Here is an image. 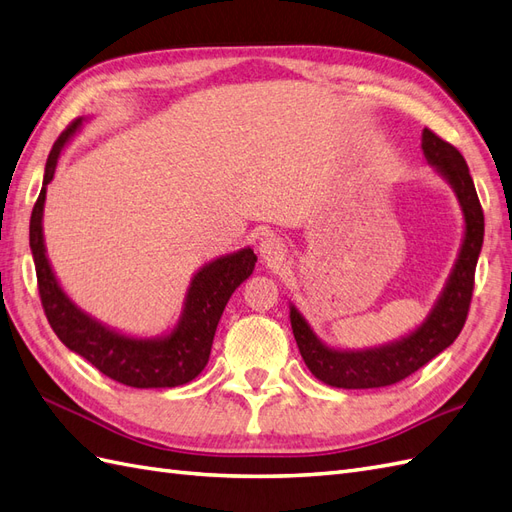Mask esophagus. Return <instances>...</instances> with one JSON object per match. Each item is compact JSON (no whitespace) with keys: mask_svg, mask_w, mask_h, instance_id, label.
I'll use <instances>...</instances> for the list:
<instances>
[{"mask_svg":"<svg viewBox=\"0 0 512 512\" xmlns=\"http://www.w3.org/2000/svg\"><path fill=\"white\" fill-rule=\"evenodd\" d=\"M257 251H259V257L268 261V264H272V266L281 264L283 257H285V246L277 238V235H266V238H261Z\"/></svg>","mask_w":512,"mask_h":512,"instance_id":"1","label":"esophagus"}]
</instances>
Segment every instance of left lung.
<instances>
[{
  "label": "left lung",
  "mask_w": 512,
  "mask_h": 512,
  "mask_svg": "<svg viewBox=\"0 0 512 512\" xmlns=\"http://www.w3.org/2000/svg\"><path fill=\"white\" fill-rule=\"evenodd\" d=\"M422 151L439 177L450 183L461 205L465 227L458 257L426 320L406 335L374 348L350 350L324 344L303 313L290 303V322L300 357L318 381L331 387L374 389L400 383L402 378L411 376L439 352L452 346L467 320L476 264L484 240V214L463 155L430 129L422 131Z\"/></svg>",
  "instance_id": "left-lung-1"
}]
</instances>
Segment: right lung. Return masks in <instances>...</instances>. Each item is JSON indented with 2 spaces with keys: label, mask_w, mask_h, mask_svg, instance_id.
<instances>
[{
  "label": "right lung",
  "mask_w": 512,
  "mask_h": 512,
  "mask_svg": "<svg viewBox=\"0 0 512 512\" xmlns=\"http://www.w3.org/2000/svg\"><path fill=\"white\" fill-rule=\"evenodd\" d=\"M86 121L88 116L75 119L56 140L45 164L41 194L32 209L30 248L45 316L64 346L93 363L99 372L116 383L136 389L186 385L205 370L222 311L231 294L253 274L257 255L251 246H246L235 253L216 257L196 270L183 298L177 324L162 335L138 337L116 331L77 307L71 296L62 290L47 257L43 212L47 186L56 175L60 153Z\"/></svg>",
  "instance_id": "obj_1"
}]
</instances>
